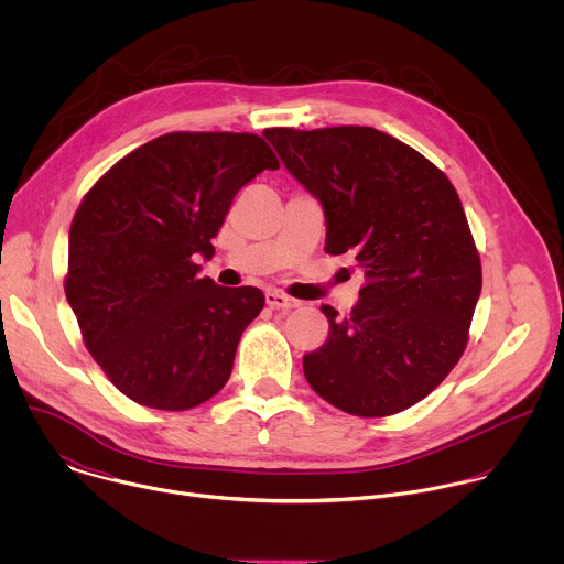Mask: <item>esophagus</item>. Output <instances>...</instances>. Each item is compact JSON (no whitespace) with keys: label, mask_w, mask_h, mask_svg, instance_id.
Returning a JSON list of instances; mask_svg holds the SVG:
<instances>
[{"label":"esophagus","mask_w":564,"mask_h":564,"mask_svg":"<svg viewBox=\"0 0 564 564\" xmlns=\"http://www.w3.org/2000/svg\"><path fill=\"white\" fill-rule=\"evenodd\" d=\"M265 303H268L272 310H283V312L296 307V301H294V299H290L288 294L276 292V290H268V292H265Z\"/></svg>","instance_id":"esophagus-1"}]
</instances>
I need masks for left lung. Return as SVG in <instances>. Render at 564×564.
<instances>
[{"instance_id":"8db88e82","label":"left lung","mask_w":564,"mask_h":564,"mask_svg":"<svg viewBox=\"0 0 564 564\" xmlns=\"http://www.w3.org/2000/svg\"><path fill=\"white\" fill-rule=\"evenodd\" d=\"M263 135L326 212V252L352 254L366 285L348 316L321 305L326 344L303 355L312 390L357 417H388L431 394L459 361L481 263L446 174L372 127Z\"/></svg>"}]
</instances>
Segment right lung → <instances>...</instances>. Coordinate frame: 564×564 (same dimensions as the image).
<instances>
[{
	"instance_id": "1",
	"label": "right lung",
	"mask_w": 564,
	"mask_h": 564,
	"mask_svg": "<svg viewBox=\"0 0 564 564\" xmlns=\"http://www.w3.org/2000/svg\"><path fill=\"white\" fill-rule=\"evenodd\" d=\"M279 170L257 133L174 131L133 149L79 203L64 292L91 357L140 406L189 411L229 379L259 288L198 274L234 196Z\"/></svg>"
}]
</instances>
